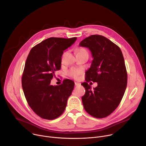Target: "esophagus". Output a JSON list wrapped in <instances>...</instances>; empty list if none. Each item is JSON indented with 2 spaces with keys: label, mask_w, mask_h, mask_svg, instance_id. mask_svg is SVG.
Masks as SVG:
<instances>
[{
  "label": "esophagus",
  "mask_w": 146,
  "mask_h": 146,
  "mask_svg": "<svg viewBox=\"0 0 146 146\" xmlns=\"http://www.w3.org/2000/svg\"><path fill=\"white\" fill-rule=\"evenodd\" d=\"M80 82H75V86H80Z\"/></svg>",
  "instance_id": "obj_1"
}]
</instances>
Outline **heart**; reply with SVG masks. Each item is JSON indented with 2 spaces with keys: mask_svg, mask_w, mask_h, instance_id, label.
I'll use <instances>...</instances> for the list:
<instances>
[{
  "mask_svg": "<svg viewBox=\"0 0 146 146\" xmlns=\"http://www.w3.org/2000/svg\"><path fill=\"white\" fill-rule=\"evenodd\" d=\"M87 51L85 49L83 48H78L77 50V53H81V52H85ZM83 71L81 69L77 68H72L68 72V75L74 78V79H78L82 73Z\"/></svg>",
  "mask_w": 146,
  "mask_h": 146,
  "instance_id": "1",
  "label": "heart"
}]
</instances>
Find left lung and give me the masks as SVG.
Listing matches in <instances>:
<instances>
[{"label": "left lung", "mask_w": 146, "mask_h": 146, "mask_svg": "<svg viewBox=\"0 0 146 146\" xmlns=\"http://www.w3.org/2000/svg\"><path fill=\"white\" fill-rule=\"evenodd\" d=\"M80 46L88 48L94 59L86 72V89L82 102L85 110L98 118L111 114L118 106L127 86V72L119 47L105 36L91 35L82 40ZM96 82L93 90L88 84Z\"/></svg>", "instance_id": "8db88e82"}]
</instances>
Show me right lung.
I'll return each instance as SVG.
<instances>
[{
  "label": "right lung",
  "instance_id": "add662e5",
  "mask_svg": "<svg viewBox=\"0 0 146 146\" xmlns=\"http://www.w3.org/2000/svg\"><path fill=\"white\" fill-rule=\"evenodd\" d=\"M77 37H50L33 47L27 57L22 76V87L30 108L41 118L52 120L65 110L74 82L65 79L59 86L50 84L55 72L61 68L64 51Z\"/></svg>",
  "mask_w": 146,
  "mask_h": 146
}]
</instances>
